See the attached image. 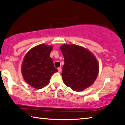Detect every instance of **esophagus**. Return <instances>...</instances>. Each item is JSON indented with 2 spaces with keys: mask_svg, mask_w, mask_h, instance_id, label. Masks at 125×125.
Wrapping results in <instances>:
<instances>
[{
  "mask_svg": "<svg viewBox=\"0 0 125 125\" xmlns=\"http://www.w3.org/2000/svg\"><path fill=\"white\" fill-rule=\"evenodd\" d=\"M57 70H58L59 73H61V71H62V69H61V68H59L58 69H57Z\"/></svg>",
  "mask_w": 125,
  "mask_h": 125,
  "instance_id": "34e87169",
  "label": "esophagus"
}]
</instances>
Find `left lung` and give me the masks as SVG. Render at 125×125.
I'll return each instance as SVG.
<instances>
[{
	"label": "left lung",
	"mask_w": 125,
	"mask_h": 125,
	"mask_svg": "<svg viewBox=\"0 0 125 125\" xmlns=\"http://www.w3.org/2000/svg\"><path fill=\"white\" fill-rule=\"evenodd\" d=\"M60 49L64 57L61 75L65 85L76 92L92 85L99 72L98 62L93 53L76 45L64 44Z\"/></svg>",
	"instance_id": "left-lung-1"
}]
</instances>
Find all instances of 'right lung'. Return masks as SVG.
<instances>
[{"label": "right lung", "instance_id": "right-lung-1", "mask_svg": "<svg viewBox=\"0 0 125 125\" xmlns=\"http://www.w3.org/2000/svg\"><path fill=\"white\" fill-rule=\"evenodd\" d=\"M53 47L45 44L32 48L27 53L22 65V73L27 83L36 89L49 84L51 76L57 72L50 54Z\"/></svg>", "mask_w": 125, "mask_h": 125}]
</instances>
